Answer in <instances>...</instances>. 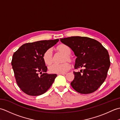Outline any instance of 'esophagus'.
<instances>
[{
    "label": "esophagus",
    "mask_w": 120,
    "mask_h": 120,
    "mask_svg": "<svg viewBox=\"0 0 120 120\" xmlns=\"http://www.w3.org/2000/svg\"><path fill=\"white\" fill-rule=\"evenodd\" d=\"M66 74H66V73H60V74H58V75H66Z\"/></svg>",
    "instance_id": "1"
}]
</instances>
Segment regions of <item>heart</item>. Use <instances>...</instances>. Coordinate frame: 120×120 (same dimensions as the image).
I'll list each match as a JSON object with an SVG mask.
<instances>
[{
    "label": "heart",
    "mask_w": 120,
    "mask_h": 120,
    "mask_svg": "<svg viewBox=\"0 0 120 120\" xmlns=\"http://www.w3.org/2000/svg\"><path fill=\"white\" fill-rule=\"evenodd\" d=\"M56 49L58 52H61L64 55L62 60V61L63 62V63H61V64L54 63V64L50 65L48 67V70L51 73H65L68 71L71 68L70 63L67 61L72 62L73 61V58L70 55L71 53V50L69 47L65 44H61L58 46L56 48ZM43 58L45 64L49 65L51 63H52L54 60L52 50L51 49H48L46 50L43 55Z\"/></svg>",
    "instance_id": "obj_1"
}]
</instances>
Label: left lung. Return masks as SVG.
Segmentation results:
<instances>
[{"instance_id": "obj_1", "label": "left lung", "mask_w": 120, "mask_h": 120, "mask_svg": "<svg viewBox=\"0 0 120 120\" xmlns=\"http://www.w3.org/2000/svg\"><path fill=\"white\" fill-rule=\"evenodd\" d=\"M70 47L77 57L74 72V79L71 83L73 88L81 94H89L98 89L105 80L110 65L107 50L101 43L85 37H71L60 39Z\"/></svg>"}]
</instances>
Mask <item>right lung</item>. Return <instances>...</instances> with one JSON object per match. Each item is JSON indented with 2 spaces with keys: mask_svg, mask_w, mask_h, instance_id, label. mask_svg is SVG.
Here are the masks:
<instances>
[{
  "mask_svg": "<svg viewBox=\"0 0 120 120\" xmlns=\"http://www.w3.org/2000/svg\"><path fill=\"white\" fill-rule=\"evenodd\" d=\"M59 39L28 43L22 45L13 55L11 64L17 85L28 95L38 96L47 91L57 74H48L43 60L46 50Z\"/></svg>",
  "mask_w": 120,
  "mask_h": 120,
  "instance_id": "right-lung-1",
  "label": "right lung"
}]
</instances>
